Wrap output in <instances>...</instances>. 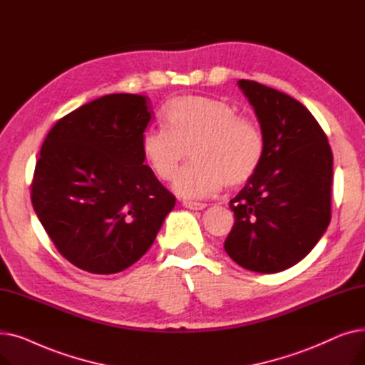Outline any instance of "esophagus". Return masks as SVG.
I'll use <instances>...</instances> for the list:
<instances>
[{
	"label": "esophagus",
	"mask_w": 365,
	"mask_h": 365,
	"mask_svg": "<svg viewBox=\"0 0 365 365\" xmlns=\"http://www.w3.org/2000/svg\"><path fill=\"white\" fill-rule=\"evenodd\" d=\"M186 208H190V210H202V208H205L207 207V204L205 202H197V201H183L182 202Z\"/></svg>",
	"instance_id": "1"
}]
</instances>
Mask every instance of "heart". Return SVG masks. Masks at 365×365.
Wrapping results in <instances>:
<instances>
[{"mask_svg":"<svg viewBox=\"0 0 365 365\" xmlns=\"http://www.w3.org/2000/svg\"><path fill=\"white\" fill-rule=\"evenodd\" d=\"M165 127L149 128L142 136V155L160 180L175 179V190L185 198H205L227 183L241 186L262 165L266 142L260 127L240 117L225 101L183 96L171 101L164 113Z\"/></svg>","mask_w":365,"mask_h":365,"instance_id":"obj_1","label":"heart"}]
</instances>
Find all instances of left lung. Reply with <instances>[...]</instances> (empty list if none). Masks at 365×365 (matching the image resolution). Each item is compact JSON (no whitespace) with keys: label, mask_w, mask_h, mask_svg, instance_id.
Segmentation results:
<instances>
[{"label":"left lung","mask_w":365,"mask_h":365,"mask_svg":"<svg viewBox=\"0 0 365 365\" xmlns=\"http://www.w3.org/2000/svg\"><path fill=\"white\" fill-rule=\"evenodd\" d=\"M238 86L255 108L266 150L229 204L235 223L225 250L248 271L275 274L308 256L330 223L333 153L299 101L250 80Z\"/></svg>","instance_id":"left-lung-1"}]
</instances>
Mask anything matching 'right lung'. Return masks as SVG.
Wrapping results in <instances>:
<instances>
[{
    "label": "right lung",
    "mask_w": 365,
    "mask_h": 365,
    "mask_svg": "<svg viewBox=\"0 0 365 365\" xmlns=\"http://www.w3.org/2000/svg\"><path fill=\"white\" fill-rule=\"evenodd\" d=\"M149 98L108 94L65 115L36 160L31 201L54 247L91 274H117L155 241L176 198L143 164Z\"/></svg>",
    "instance_id": "1"
}]
</instances>
